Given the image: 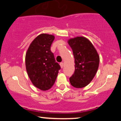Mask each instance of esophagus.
Returning a JSON list of instances; mask_svg holds the SVG:
<instances>
[{"mask_svg":"<svg viewBox=\"0 0 121 121\" xmlns=\"http://www.w3.org/2000/svg\"><path fill=\"white\" fill-rule=\"evenodd\" d=\"M64 65H65V64H64L63 62H61V63H60V66L61 68H63L64 67Z\"/></svg>","mask_w":121,"mask_h":121,"instance_id":"34e87169","label":"esophagus"}]
</instances>
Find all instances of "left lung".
<instances>
[{"label":"left lung","instance_id":"1","mask_svg":"<svg viewBox=\"0 0 121 121\" xmlns=\"http://www.w3.org/2000/svg\"><path fill=\"white\" fill-rule=\"evenodd\" d=\"M68 43L75 58V72L69 78L73 87L82 88L91 83L95 77L100 62L97 51L88 39L84 37L71 38Z\"/></svg>","mask_w":121,"mask_h":121}]
</instances>
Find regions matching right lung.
Wrapping results in <instances>:
<instances>
[{
	"label": "right lung",
	"instance_id": "add662e5",
	"mask_svg": "<svg viewBox=\"0 0 121 121\" xmlns=\"http://www.w3.org/2000/svg\"><path fill=\"white\" fill-rule=\"evenodd\" d=\"M54 38L53 35L48 34L38 35L30 43L25 55V66L30 80L42 91L52 87L60 69L50 50Z\"/></svg>",
	"mask_w": 121,
	"mask_h": 121
}]
</instances>
